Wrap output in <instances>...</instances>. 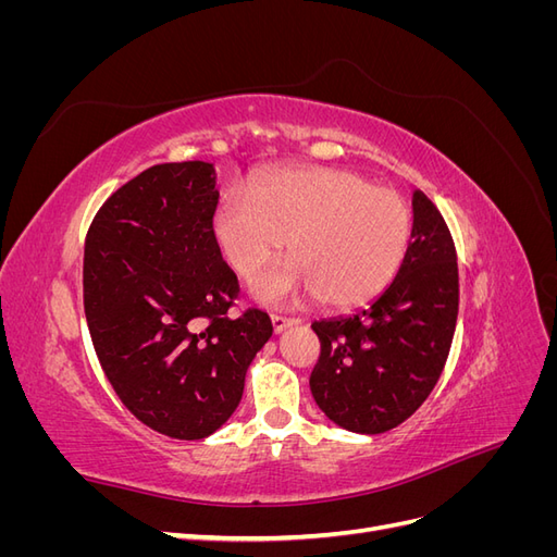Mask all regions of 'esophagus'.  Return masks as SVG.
<instances>
[{
    "mask_svg": "<svg viewBox=\"0 0 557 557\" xmlns=\"http://www.w3.org/2000/svg\"><path fill=\"white\" fill-rule=\"evenodd\" d=\"M293 325H299V318H285V315H272V327H274V334H281Z\"/></svg>",
    "mask_w": 557,
    "mask_h": 557,
    "instance_id": "34e87169",
    "label": "esophagus"
}]
</instances>
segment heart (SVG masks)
<instances>
[{
    "instance_id": "1",
    "label": "heart",
    "mask_w": 557,
    "mask_h": 557,
    "mask_svg": "<svg viewBox=\"0 0 557 557\" xmlns=\"http://www.w3.org/2000/svg\"><path fill=\"white\" fill-rule=\"evenodd\" d=\"M225 262L250 281L290 239L293 260L256 283V295L283 305L318 293L327 307L374 299L397 274L411 239V211L385 185L339 166L276 172L258 188H230L213 215Z\"/></svg>"
}]
</instances>
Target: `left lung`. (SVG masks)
Instances as JSON below:
<instances>
[{
    "mask_svg": "<svg viewBox=\"0 0 557 557\" xmlns=\"http://www.w3.org/2000/svg\"><path fill=\"white\" fill-rule=\"evenodd\" d=\"M411 207V244L395 281L367 307L311 325L320 339L311 395L348 432L404 423L432 393L450 350L460 299L455 246L423 190Z\"/></svg>",
    "mask_w": 557,
    "mask_h": 557,
    "instance_id": "8db88e82",
    "label": "left lung"
}]
</instances>
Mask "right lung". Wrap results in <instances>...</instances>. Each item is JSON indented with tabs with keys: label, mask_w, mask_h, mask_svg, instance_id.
<instances>
[{
	"label": "right lung",
	"mask_w": 557,
	"mask_h": 557,
	"mask_svg": "<svg viewBox=\"0 0 557 557\" xmlns=\"http://www.w3.org/2000/svg\"><path fill=\"white\" fill-rule=\"evenodd\" d=\"M211 162L156 164L97 211L83 256V307L115 395L172 440H205L239 407L274 327L227 309L237 276L213 237Z\"/></svg>",
	"instance_id": "obj_1"
}]
</instances>
